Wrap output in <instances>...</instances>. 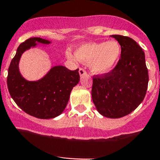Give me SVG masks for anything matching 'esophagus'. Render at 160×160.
<instances>
[{"instance_id": "obj_1", "label": "esophagus", "mask_w": 160, "mask_h": 160, "mask_svg": "<svg viewBox=\"0 0 160 160\" xmlns=\"http://www.w3.org/2000/svg\"><path fill=\"white\" fill-rule=\"evenodd\" d=\"M79 73H80V77H83L87 76V71H86L83 68H80V70H79Z\"/></svg>"}]
</instances>
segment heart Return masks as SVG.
Listing matches in <instances>:
<instances>
[{
	"label": "heart",
	"mask_w": 160,
	"mask_h": 160,
	"mask_svg": "<svg viewBox=\"0 0 160 160\" xmlns=\"http://www.w3.org/2000/svg\"><path fill=\"white\" fill-rule=\"evenodd\" d=\"M122 48L117 41L106 42H90L84 44L77 48L75 57L71 52L67 53L71 60H78L89 63L90 69L96 74H106L111 72L120 60Z\"/></svg>",
	"instance_id": "1"
}]
</instances>
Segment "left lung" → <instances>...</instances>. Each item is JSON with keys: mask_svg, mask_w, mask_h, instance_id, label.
I'll return each instance as SVG.
<instances>
[{"mask_svg": "<svg viewBox=\"0 0 160 160\" xmlns=\"http://www.w3.org/2000/svg\"><path fill=\"white\" fill-rule=\"evenodd\" d=\"M111 36L120 44L121 58L111 72L93 77L92 98L102 115L119 118L132 112L143 102L149 76L141 47L128 36Z\"/></svg>", "mask_w": 160, "mask_h": 160, "instance_id": "1", "label": "left lung"}]
</instances>
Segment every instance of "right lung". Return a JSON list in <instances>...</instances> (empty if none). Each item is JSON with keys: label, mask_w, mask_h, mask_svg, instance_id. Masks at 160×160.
<instances>
[{"label": "right lung", "mask_w": 160, "mask_h": 160, "mask_svg": "<svg viewBox=\"0 0 160 160\" xmlns=\"http://www.w3.org/2000/svg\"><path fill=\"white\" fill-rule=\"evenodd\" d=\"M37 43L48 45L51 42L34 37L19 45L8 69V90L26 113L41 119L54 118L65 109L72 89L80 81L79 69L70 71L64 66H54L40 80H26L21 75L19 62L22 53Z\"/></svg>", "instance_id": "1"}]
</instances>
